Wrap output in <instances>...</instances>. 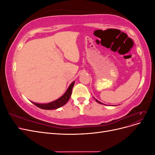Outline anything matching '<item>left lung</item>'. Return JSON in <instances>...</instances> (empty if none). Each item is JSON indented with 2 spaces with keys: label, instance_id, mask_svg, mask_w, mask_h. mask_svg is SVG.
<instances>
[{
  "label": "left lung",
  "instance_id": "1",
  "mask_svg": "<svg viewBox=\"0 0 155 155\" xmlns=\"http://www.w3.org/2000/svg\"><path fill=\"white\" fill-rule=\"evenodd\" d=\"M96 101H97V102L98 103V104H102V103H101L100 101H98V100H96Z\"/></svg>",
  "mask_w": 155,
  "mask_h": 155
}]
</instances>
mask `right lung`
<instances>
[{"label":"right lung","instance_id":"obj_1","mask_svg":"<svg viewBox=\"0 0 155 155\" xmlns=\"http://www.w3.org/2000/svg\"><path fill=\"white\" fill-rule=\"evenodd\" d=\"M74 85V81H73L71 84H70V85L68 88L66 92H65L61 97L59 98V99H58L57 100L48 103V104H36V103H34V102H32V103L35 106H37L39 108H41V109H42L52 110V109H58V108L62 107L64 105L66 104L68 102V101L69 100L70 96H71Z\"/></svg>","mask_w":155,"mask_h":155}]
</instances>
